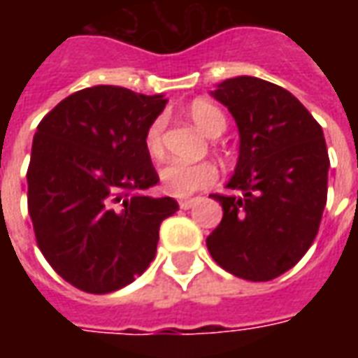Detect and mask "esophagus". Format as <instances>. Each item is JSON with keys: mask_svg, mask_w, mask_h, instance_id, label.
I'll return each mask as SVG.
<instances>
[{"mask_svg": "<svg viewBox=\"0 0 358 358\" xmlns=\"http://www.w3.org/2000/svg\"><path fill=\"white\" fill-rule=\"evenodd\" d=\"M195 203H197V199H195V197H189V199H182V201H180V209H184V210L192 209Z\"/></svg>", "mask_w": 358, "mask_h": 358, "instance_id": "1", "label": "esophagus"}]
</instances>
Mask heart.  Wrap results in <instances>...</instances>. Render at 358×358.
Wrapping results in <instances>:
<instances>
[{
    "label": "heart",
    "mask_w": 358,
    "mask_h": 358,
    "mask_svg": "<svg viewBox=\"0 0 358 358\" xmlns=\"http://www.w3.org/2000/svg\"><path fill=\"white\" fill-rule=\"evenodd\" d=\"M187 115L192 118V122L210 138H217V136L224 132V115L210 103L197 99L187 107ZM163 126V118H155L148 126L145 136H143L145 151H148V155L151 159H161L164 153ZM159 180H161V186H163L166 194L174 195V197H187V195L195 194L203 187L215 184L217 169L210 163H169L159 171Z\"/></svg>",
    "instance_id": "obj_1"
}]
</instances>
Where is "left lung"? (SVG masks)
I'll use <instances>...</instances> for the list:
<instances>
[{"mask_svg": "<svg viewBox=\"0 0 358 358\" xmlns=\"http://www.w3.org/2000/svg\"><path fill=\"white\" fill-rule=\"evenodd\" d=\"M210 95L238 124L226 187L240 195L213 194L222 220L207 249L226 272L266 282L299 263L318 234L330 169L324 132L295 95L255 76L228 78Z\"/></svg>", "mask_w": 358, "mask_h": 358, "instance_id": "obj_1", "label": "left lung"}]
</instances>
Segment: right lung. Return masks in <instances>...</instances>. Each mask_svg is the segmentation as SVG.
Returning a JSON list of instances; mask_svg holds the SVG:
<instances>
[{
  "mask_svg": "<svg viewBox=\"0 0 358 358\" xmlns=\"http://www.w3.org/2000/svg\"><path fill=\"white\" fill-rule=\"evenodd\" d=\"M164 105L163 94L94 86L38 124L28 213L48 263L82 292L132 284L155 259L161 222L178 210L172 197L143 195L159 182L143 136Z\"/></svg>",
  "mask_w": 358,
  "mask_h": 358,
  "instance_id": "1",
  "label": "right lung"
}]
</instances>
